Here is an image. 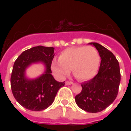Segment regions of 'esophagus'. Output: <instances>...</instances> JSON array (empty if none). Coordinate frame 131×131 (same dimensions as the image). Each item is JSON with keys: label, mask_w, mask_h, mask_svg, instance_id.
Listing matches in <instances>:
<instances>
[{"label": "esophagus", "mask_w": 131, "mask_h": 131, "mask_svg": "<svg viewBox=\"0 0 131 131\" xmlns=\"http://www.w3.org/2000/svg\"><path fill=\"white\" fill-rule=\"evenodd\" d=\"M73 84V82H70V81H67V82H65L66 85H71V84Z\"/></svg>", "instance_id": "esophagus-1"}]
</instances>
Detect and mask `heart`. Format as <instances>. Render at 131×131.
Here are the masks:
<instances>
[{"mask_svg": "<svg viewBox=\"0 0 131 131\" xmlns=\"http://www.w3.org/2000/svg\"><path fill=\"white\" fill-rule=\"evenodd\" d=\"M100 64L99 52L92 46L69 47L62 51L59 61L51 62V70L56 75L64 78L72 69L80 81H87L96 75Z\"/></svg>", "mask_w": 131, "mask_h": 131, "instance_id": "heart-1", "label": "heart"}]
</instances>
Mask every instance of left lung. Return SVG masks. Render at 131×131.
<instances>
[{"instance_id": "1", "label": "left lung", "mask_w": 131, "mask_h": 131, "mask_svg": "<svg viewBox=\"0 0 131 131\" xmlns=\"http://www.w3.org/2000/svg\"><path fill=\"white\" fill-rule=\"evenodd\" d=\"M95 46L101 61L98 73L92 80L83 83L82 92L75 96L77 105L90 113H97L110 106L117 97L120 86V66L112 52L97 43Z\"/></svg>"}]
</instances>
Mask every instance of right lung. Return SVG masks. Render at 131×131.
<instances>
[{
    "mask_svg": "<svg viewBox=\"0 0 131 131\" xmlns=\"http://www.w3.org/2000/svg\"><path fill=\"white\" fill-rule=\"evenodd\" d=\"M54 57V48L39 45L23 51L13 64L11 88L16 101L27 110L39 112L52 104L58 90L64 82H58L51 75V65ZM42 61L46 71L37 79L27 80L24 77L25 68L31 63Z\"/></svg>",
    "mask_w": 131,
    "mask_h": 131,
    "instance_id": "1",
    "label": "right lung"
}]
</instances>
